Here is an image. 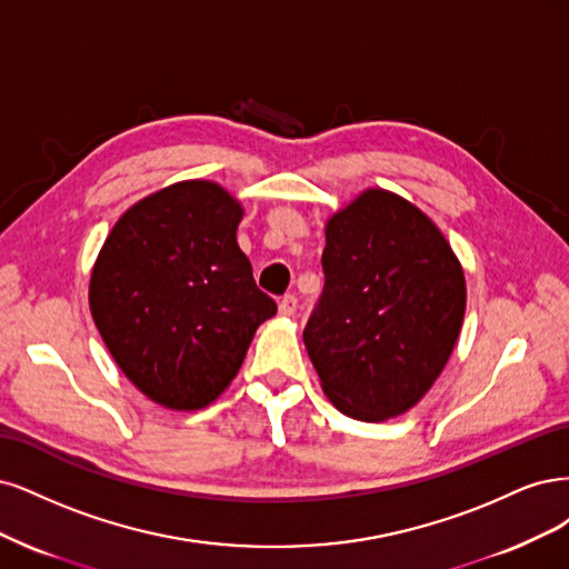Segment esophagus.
Here are the masks:
<instances>
[{"label": "esophagus", "instance_id": "esophagus-1", "mask_svg": "<svg viewBox=\"0 0 569 569\" xmlns=\"http://www.w3.org/2000/svg\"><path fill=\"white\" fill-rule=\"evenodd\" d=\"M296 309H298V298L290 296V292L279 300V315L281 317H292V315H296Z\"/></svg>", "mask_w": 569, "mask_h": 569}]
</instances>
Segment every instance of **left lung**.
<instances>
[{"instance_id": "1", "label": "left lung", "mask_w": 569, "mask_h": 569, "mask_svg": "<svg viewBox=\"0 0 569 569\" xmlns=\"http://www.w3.org/2000/svg\"><path fill=\"white\" fill-rule=\"evenodd\" d=\"M321 267L302 338L326 397L366 423L409 411L463 323L466 279L447 238L409 200L369 189L328 219Z\"/></svg>"}]
</instances>
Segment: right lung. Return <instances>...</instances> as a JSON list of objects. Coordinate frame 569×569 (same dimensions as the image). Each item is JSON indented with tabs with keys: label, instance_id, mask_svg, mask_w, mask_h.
<instances>
[{
	"label": "right lung",
	"instance_id": "obj_1",
	"mask_svg": "<svg viewBox=\"0 0 569 569\" xmlns=\"http://www.w3.org/2000/svg\"><path fill=\"white\" fill-rule=\"evenodd\" d=\"M243 208L212 181H179L127 210L91 271L89 307L122 373L193 411L224 392L277 302L236 243Z\"/></svg>",
	"mask_w": 569,
	"mask_h": 569
}]
</instances>
